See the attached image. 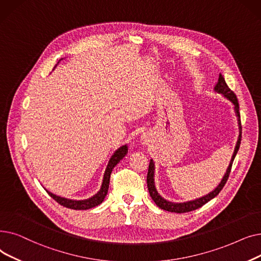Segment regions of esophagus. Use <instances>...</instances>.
Wrapping results in <instances>:
<instances>
[{
	"label": "esophagus",
	"mask_w": 261,
	"mask_h": 261,
	"mask_svg": "<svg viewBox=\"0 0 261 261\" xmlns=\"http://www.w3.org/2000/svg\"><path fill=\"white\" fill-rule=\"evenodd\" d=\"M141 139H142L143 143H146V142H147V138H146V137H144V136H143V138H141Z\"/></svg>",
	"instance_id": "obj_1"
}]
</instances>
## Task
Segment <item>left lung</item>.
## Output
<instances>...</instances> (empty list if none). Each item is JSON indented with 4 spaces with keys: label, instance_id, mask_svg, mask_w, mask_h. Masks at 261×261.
<instances>
[{
    "label": "left lung",
    "instance_id": "8db88e82",
    "mask_svg": "<svg viewBox=\"0 0 261 261\" xmlns=\"http://www.w3.org/2000/svg\"><path fill=\"white\" fill-rule=\"evenodd\" d=\"M215 92L222 94L224 97H226L229 102H231V104L233 105V110H234V114L236 117L238 118V126H239V137L237 140V143H236L234 146V151L233 154L231 156L230 159V163L228 165V168L225 172L224 176L221 179L220 184L217 186V187L212 191L209 192L208 194L202 196V197H198L195 198V200L192 201H188V202H184V203H174V202H170L167 201L166 198H164L161 196L157 189H156V186H155V164H154V160L151 159L150 160V165H148V171H147V176H146V182H147V189L148 192H150V195L152 197V200L155 202V204L164 210H167V212L170 213H176V214H184V213H188V212H192V210H195L197 208L202 207L203 205H205L206 203H208L210 200H213L214 197H216L220 191L224 187V185L226 184L228 176H229V173L231 170V166H232V161L237 155V152L240 147V143H241V121H240V113H239V103L237 100V96L236 94L228 88L227 84L225 83L224 77L222 76V74L219 75V80L218 83L215 86Z\"/></svg>",
    "mask_w": 261,
    "mask_h": 261
}]
</instances>
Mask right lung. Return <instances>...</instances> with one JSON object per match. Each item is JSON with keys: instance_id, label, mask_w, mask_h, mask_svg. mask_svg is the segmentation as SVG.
<instances>
[{"instance_id": "obj_1", "label": "right lung", "mask_w": 261, "mask_h": 261, "mask_svg": "<svg viewBox=\"0 0 261 261\" xmlns=\"http://www.w3.org/2000/svg\"><path fill=\"white\" fill-rule=\"evenodd\" d=\"M127 151H128L127 145L124 144V145L120 146L118 150L113 154V156L110 157V159L108 161V165L105 170V173H104L101 189L98 190L97 193H95L93 196H91L89 198H86V200H70V198L61 197L59 195H56V194L46 190L47 193L51 195L54 200L61 206L70 208V209H74V210H86V209H90L97 205H100L104 201V198L108 192L111 171H113V169L120 163V160L123 159V157H125V155L127 154Z\"/></svg>"}]
</instances>
